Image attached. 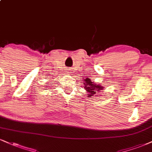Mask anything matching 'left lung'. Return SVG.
I'll return each instance as SVG.
<instances>
[{
	"instance_id": "obj_1",
	"label": "left lung",
	"mask_w": 152,
	"mask_h": 152,
	"mask_svg": "<svg viewBox=\"0 0 152 152\" xmlns=\"http://www.w3.org/2000/svg\"><path fill=\"white\" fill-rule=\"evenodd\" d=\"M83 87L85 88V90L88 93V97L91 96H98V93L100 92L101 90H103L104 88L103 86H101L100 84H97L94 83V81H92L90 78H86V79H84L83 82Z\"/></svg>"
}]
</instances>
